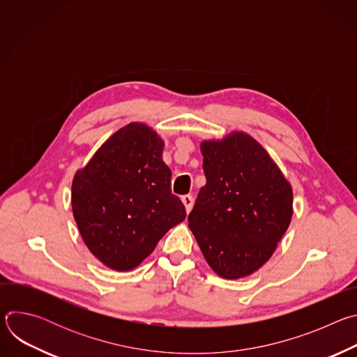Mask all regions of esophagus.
<instances>
[{
  "mask_svg": "<svg viewBox=\"0 0 357 357\" xmlns=\"http://www.w3.org/2000/svg\"><path fill=\"white\" fill-rule=\"evenodd\" d=\"M182 203L185 205L186 213H189L193 208V197L190 195H185V196H182Z\"/></svg>",
  "mask_w": 357,
  "mask_h": 357,
  "instance_id": "1",
  "label": "esophagus"
}]
</instances>
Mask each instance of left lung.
Wrapping results in <instances>:
<instances>
[{"label": "left lung", "mask_w": 357, "mask_h": 357, "mask_svg": "<svg viewBox=\"0 0 357 357\" xmlns=\"http://www.w3.org/2000/svg\"><path fill=\"white\" fill-rule=\"evenodd\" d=\"M200 152L206 185L188 216L189 229L219 277H248L271 259L291 223L292 186L244 131L203 139Z\"/></svg>", "instance_id": "8db88e82"}]
</instances>
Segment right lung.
<instances>
[{"label": "right lung", "instance_id": "right-lung-1", "mask_svg": "<svg viewBox=\"0 0 357 357\" xmlns=\"http://www.w3.org/2000/svg\"><path fill=\"white\" fill-rule=\"evenodd\" d=\"M164 139L134 121L106 139L72 182V212L93 256L116 271H130L185 220L183 203L171 192Z\"/></svg>", "mask_w": 357, "mask_h": 357}]
</instances>
